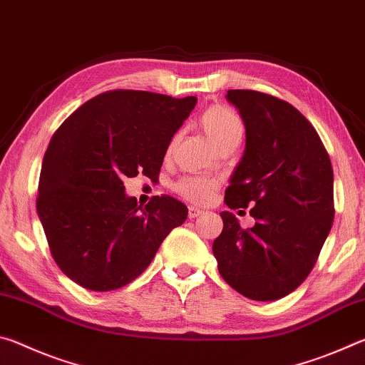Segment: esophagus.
<instances>
[{"label":"esophagus","instance_id":"1","mask_svg":"<svg viewBox=\"0 0 365 365\" xmlns=\"http://www.w3.org/2000/svg\"><path fill=\"white\" fill-rule=\"evenodd\" d=\"M201 214H202V211H201V209H197V207L191 206V207L188 209V217H190V219H196L197 215H201Z\"/></svg>","mask_w":365,"mask_h":365}]
</instances>
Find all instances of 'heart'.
Returning <instances> with one entry per match:
<instances>
[{
  "instance_id": "1",
  "label": "heart",
  "mask_w": 365,
  "mask_h": 365,
  "mask_svg": "<svg viewBox=\"0 0 365 365\" xmlns=\"http://www.w3.org/2000/svg\"><path fill=\"white\" fill-rule=\"evenodd\" d=\"M200 123L215 146L222 145L227 140H242L243 122L230 108L219 106V104L211 106L201 115ZM215 185H217L215 180L206 177H187L177 183L175 190L190 201L206 202L211 197Z\"/></svg>"
}]
</instances>
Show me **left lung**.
Returning <instances> with one entry per match:
<instances>
[{
	"mask_svg": "<svg viewBox=\"0 0 365 365\" xmlns=\"http://www.w3.org/2000/svg\"><path fill=\"white\" fill-rule=\"evenodd\" d=\"M246 128L243 156L225 190L230 209L252 206L255 227L220 212L212 252L228 285L255 301H275L306 280L333 224V169L304 115L279 98L228 90Z\"/></svg>",
	"mask_w": 365,
	"mask_h": 365,
	"instance_id": "left-lung-1",
	"label": "left lung"
}]
</instances>
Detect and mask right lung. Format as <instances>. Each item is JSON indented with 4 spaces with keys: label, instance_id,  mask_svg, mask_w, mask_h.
<instances>
[{
    "label": "right lung",
    "instance_id": "1",
    "mask_svg": "<svg viewBox=\"0 0 365 365\" xmlns=\"http://www.w3.org/2000/svg\"><path fill=\"white\" fill-rule=\"evenodd\" d=\"M195 96L106 91L67 117L41 164L36 212L59 269L93 292H110L143 274L187 206L154 196L143 207L123 178L158 177L172 137Z\"/></svg>",
    "mask_w": 365,
    "mask_h": 365
}]
</instances>
